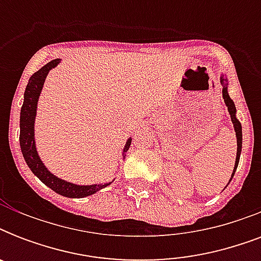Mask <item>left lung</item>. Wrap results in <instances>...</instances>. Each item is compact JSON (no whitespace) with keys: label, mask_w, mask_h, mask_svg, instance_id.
Wrapping results in <instances>:
<instances>
[{"label":"left lung","mask_w":261,"mask_h":261,"mask_svg":"<svg viewBox=\"0 0 261 261\" xmlns=\"http://www.w3.org/2000/svg\"><path fill=\"white\" fill-rule=\"evenodd\" d=\"M221 84H222L223 100H225V104H226V107H227V111H229V114H230V119H231V122H233V126H234V130H236V137H237V157H236L234 171H233V174H231V178H233V176H234V173H236V169H237V167H239L240 154H241V147H243V130H241V123L239 122V119L236 118L234 102H233V100H231L230 96H229V93H227L226 79L221 77Z\"/></svg>","instance_id":"1"}]
</instances>
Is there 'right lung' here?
Listing matches in <instances>:
<instances>
[{
  "label": "right lung",
  "mask_w": 261,
  "mask_h": 261,
  "mask_svg": "<svg viewBox=\"0 0 261 261\" xmlns=\"http://www.w3.org/2000/svg\"><path fill=\"white\" fill-rule=\"evenodd\" d=\"M59 63V59L51 61L47 65L38 70L36 73L31 75L28 85L24 92V102H22L21 112H20V147H21V153L24 155L27 165L30 167L32 173L38 176L47 187H50L51 190L55 191L57 194L67 196V198H84V196H89V195L96 194L104 187L110 186L108 184H93V186H75L69 181H65L62 178L57 177L54 174L48 172L44 165H43L42 160L38 155L36 147H35V137H34V123L35 116H36V106H38L39 94L43 88L44 80H46L48 71L55 67ZM131 143V138L127 141L124 150H123V157L124 153L128 150Z\"/></svg>",
  "instance_id": "add662e5"
}]
</instances>
